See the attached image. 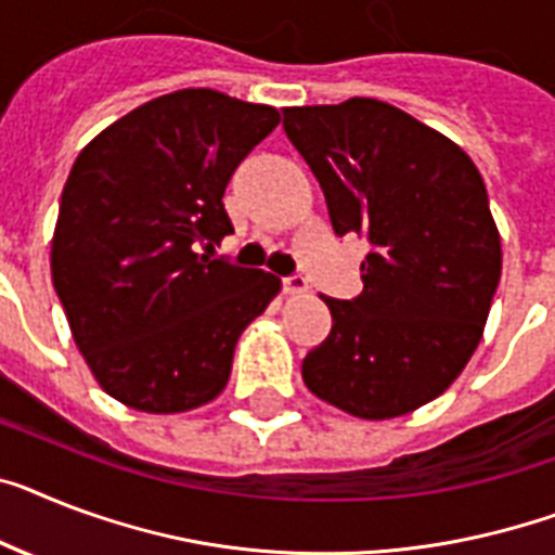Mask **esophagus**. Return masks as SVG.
<instances>
[{
  "instance_id": "34e87169",
  "label": "esophagus",
  "mask_w": 555,
  "mask_h": 555,
  "mask_svg": "<svg viewBox=\"0 0 555 555\" xmlns=\"http://www.w3.org/2000/svg\"><path fill=\"white\" fill-rule=\"evenodd\" d=\"M283 292L286 295H306L309 292V281H306L304 274H288V278H283Z\"/></svg>"
}]
</instances>
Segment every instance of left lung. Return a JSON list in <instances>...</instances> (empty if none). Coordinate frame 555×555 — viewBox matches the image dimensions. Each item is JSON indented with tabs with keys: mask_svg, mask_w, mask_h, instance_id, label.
I'll return each mask as SVG.
<instances>
[{
	"mask_svg": "<svg viewBox=\"0 0 555 555\" xmlns=\"http://www.w3.org/2000/svg\"><path fill=\"white\" fill-rule=\"evenodd\" d=\"M283 130L337 235L369 241L363 292L323 297L332 332L304 360L320 400L363 420L446 391L479 346L502 244L479 169L442 132L377 99L286 107Z\"/></svg>",
	"mask_w": 555,
	"mask_h": 555,
	"instance_id": "left-lung-1",
	"label": "left lung"
}]
</instances>
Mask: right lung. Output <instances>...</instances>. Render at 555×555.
Wrapping results in <instances>:
<instances>
[{"instance_id":"obj_1","label":"right lung","mask_w":555,"mask_h":555,"mask_svg":"<svg viewBox=\"0 0 555 555\" xmlns=\"http://www.w3.org/2000/svg\"><path fill=\"white\" fill-rule=\"evenodd\" d=\"M267 104L178 90L85 146L59 204L53 288L99 386L146 414L223 391L235 343L281 278L198 255L232 232L223 192L278 127Z\"/></svg>"}]
</instances>
